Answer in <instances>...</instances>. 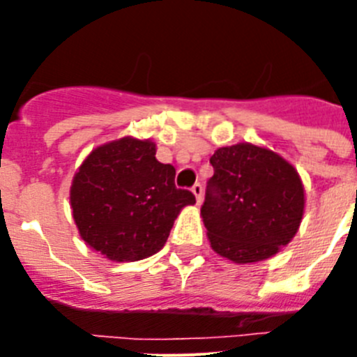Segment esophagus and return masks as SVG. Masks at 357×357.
<instances>
[{
    "instance_id": "1",
    "label": "esophagus",
    "mask_w": 357,
    "mask_h": 357,
    "mask_svg": "<svg viewBox=\"0 0 357 357\" xmlns=\"http://www.w3.org/2000/svg\"><path fill=\"white\" fill-rule=\"evenodd\" d=\"M191 191H193L195 198H197V204H198V206H200V204H202V197H204V188H202L200 182H197V184H195L193 188H191Z\"/></svg>"
}]
</instances>
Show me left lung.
<instances>
[{"label": "left lung", "mask_w": 357, "mask_h": 357, "mask_svg": "<svg viewBox=\"0 0 357 357\" xmlns=\"http://www.w3.org/2000/svg\"><path fill=\"white\" fill-rule=\"evenodd\" d=\"M202 220L211 248L238 264L270 259L301 227L305 193L301 175L270 148L238 143L211 157Z\"/></svg>", "instance_id": "1"}]
</instances>
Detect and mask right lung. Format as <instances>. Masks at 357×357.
Segmentation results:
<instances>
[{
    "mask_svg": "<svg viewBox=\"0 0 357 357\" xmlns=\"http://www.w3.org/2000/svg\"><path fill=\"white\" fill-rule=\"evenodd\" d=\"M155 143L121 137L94 148L73 176V220L85 245L116 263L157 254L195 195L175 188V168Z\"/></svg>",
    "mask_w": 357,
    "mask_h": 357,
    "instance_id": "1",
    "label": "right lung"
}]
</instances>
